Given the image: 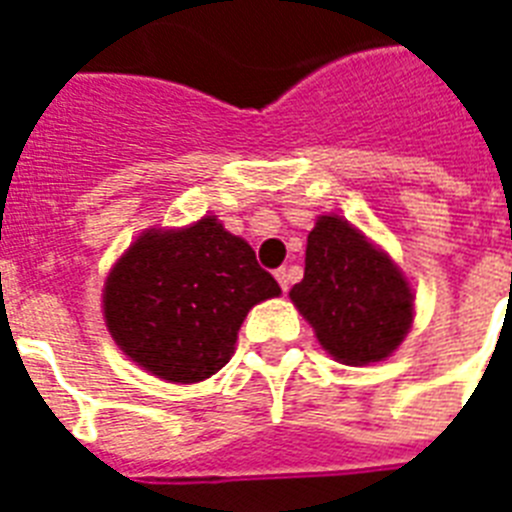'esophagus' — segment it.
I'll return each mask as SVG.
<instances>
[{
	"label": "esophagus",
	"mask_w": 512,
	"mask_h": 512,
	"mask_svg": "<svg viewBox=\"0 0 512 512\" xmlns=\"http://www.w3.org/2000/svg\"><path fill=\"white\" fill-rule=\"evenodd\" d=\"M276 281H279L281 289L287 292L289 284H292V271H289V268H279V271H276Z\"/></svg>",
	"instance_id": "34e87169"
}]
</instances>
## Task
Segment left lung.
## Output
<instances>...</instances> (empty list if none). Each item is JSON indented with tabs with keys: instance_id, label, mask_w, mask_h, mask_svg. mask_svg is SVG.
<instances>
[{
	"instance_id": "left-lung-1",
	"label": "left lung",
	"mask_w": 512,
	"mask_h": 512,
	"mask_svg": "<svg viewBox=\"0 0 512 512\" xmlns=\"http://www.w3.org/2000/svg\"><path fill=\"white\" fill-rule=\"evenodd\" d=\"M324 348L350 366L382 361L412 327L404 273L348 220L324 215L308 233L305 276L289 292Z\"/></svg>"
}]
</instances>
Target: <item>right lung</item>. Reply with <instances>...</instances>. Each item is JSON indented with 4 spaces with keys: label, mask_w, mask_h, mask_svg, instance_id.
Segmentation results:
<instances>
[{
    "label": "right lung",
    "mask_w": 512,
    "mask_h": 512,
    "mask_svg": "<svg viewBox=\"0 0 512 512\" xmlns=\"http://www.w3.org/2000/svg\"><path fill=\"white\" fill-rule=\"evenodd\" d=\"M279 292L247 241L201 217L183 231L143 233L108 276L103 313L143 369L201 382L231 361L249 308Z\"/></svg>",
    "instance_id": "1"
}]
</instances>
